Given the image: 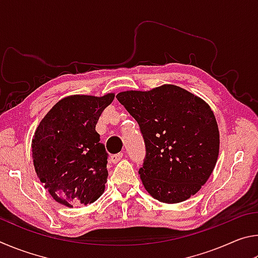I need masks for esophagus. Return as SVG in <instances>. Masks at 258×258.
<instances>
[{
    "instance_id": "34e87169",
    "label": "esophagus",
    "mask_w": 258,
    "mask_h": 258,
    "mask_svg": "<svg viewBox=\"0 0 258 258\" xmlns=\"http://www.w3.org/2000/svg\"><path fill=\"white\" fill-rule=\"evenodd\" d=\"M121 158H123V154H117V155H112L110 157V160L112 164H116V163H118Z\"/></svg>"
}]
</instances>
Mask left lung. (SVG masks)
<instances>
[{"label":"left lung","instance_id":"1","mask_svg":"<svg viewBox=\"0 0 258 258\" xmlns=\"http://www.w3.org/2000/svg\"><path fill=\"white\" fill-rule=\"evenodd\" d=\"M138 121L146 143L139 174L152 198L177 204L197 194L215 168L220 132L214 112L202 98L180 86L116 95Z\"/></svg>","mask_w":258,"mask_h":258}]
</instances>
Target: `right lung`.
<instances>
[{
    "mask_svg": "<svg viewBox=\"0 0 258 258\" xmlns=\"http://www.w3.org/2000/svg\"><path fill=\"white\" fill-rule=\"evenodd\" d=\"M115 98L69 95L44 116L32 140L37 177L56 203L92 204L103 194L108 154L95 131L99 117Z\"/></svg>",
    "mask_w": 258,
    "mask_h": 258,
    "instance_id": "obj_1",
    "label": "right lung"
}]
</instances>
